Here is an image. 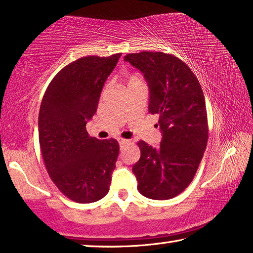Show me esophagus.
Wrapping results in <instances>:
<instances>
[{
	"label": "esophagus",
	"instance_id": "obj_1",
	"mask_svg": "<svg viewBox=\"0 0 253 253\" xmlns=\"http://www.w3.org/2000/svg\"><path fill=\"white\" fill-rule=\"evenodd\" d=\"M118 142H119V145H120V146L127 145V144L129 143V141H128V139H125V138H119Z\"/></svg>",
	"mask_w": 253,
	"mask_h": 253
}]
</instances>
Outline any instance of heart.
Instances as JSON below:
<instances>
[{
  "instance_id": "heart-1",
  "label": "heart",
  "mask_w": 253,
  "mask_h": 253,
  "mask_svg": "<svg viewBox=\"0 0 253 253\" xmlns=\"http://www.w3.org/2000/svg\"><path fill=\"white\" fill-rule=\"evenodd\" d=\"M141 79H142L141 76H138V75H133V76H130L129 79H128L127 84H128V83H130V82H133V81H135V80H141Z\"/></svg>"
}]
</instances>
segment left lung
<instances>
[{
    "mask_svg": "<svg viewBox=\"0 0 253 253\" xmlns=\"http://www.w3.org/2000/svg\"><path fill=\"white\" fill-rule=\"evenodd\" d=\"M124 59L144 74L150 89L148 112L159 116L156 126L162 131L159 147L137 143L141 159L133 167L137 189L151 199L173 198L189 186L206 150L204 92L189 66L174 55L143 50Z\"/></svg>",
    "mask_w": 253,
    "mask_h": 253,
    "instance_id": "left-lung-1",
    "label": "left lung"
}]
</instances>
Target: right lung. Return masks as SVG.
I'll return each instance as SVG.
<instances>
[{"label":"right lung","mask_w":253,"mask_h":253,"mask_svg":"<svg viewBox=\"0 0 253 253\" xmlns=\"http://www.w3.org/2000/svg\"><path fill=\"white\" fill-rule=\"evenodd\" d=\"M120 56H86L70 63L51 80L40 105L39 144L47 172L76 203L98 202L109 191L119 144L91 137L85 125Z\"/></svg>","instance_id":"obj_1"}]
</instances>
